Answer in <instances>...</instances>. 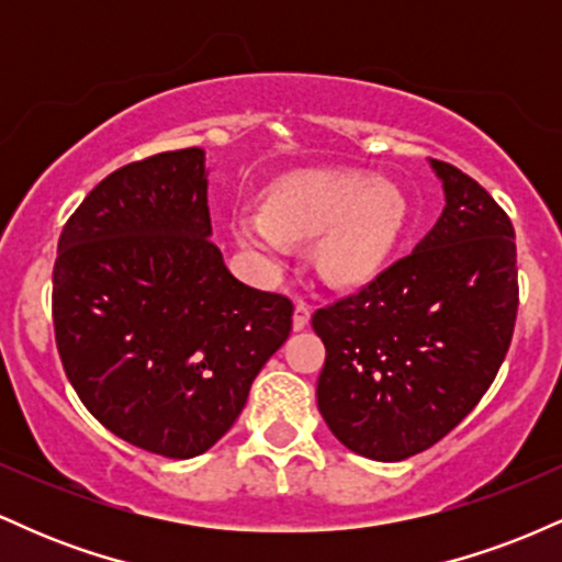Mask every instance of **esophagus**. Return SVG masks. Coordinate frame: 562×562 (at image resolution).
<instances>
[{"label": "esophagus", "instance_id": "esophagus-1", "mask_svg": "<svg viewBox=\"0 0 562 562\" xmlns=\"http://www.w3.org/2000/svg\"><path fill=\"white\" fill-rule=\"evenodd\" d=\"M308 319H312V308H308L303 301H299L293 312V330H303V327L308 325Z\"/></svg>", "mask_w": 562, "mask_h": 562}]
</instances>
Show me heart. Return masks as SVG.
<instances>
[{
    "instance_id": "obj_1",
    "label": "heart",
    "mask_w": 562,
    "mask_h": 562,
    "mask_svg": "<svg viewBox=\"0 0 562 562\" xmlns=\"http://www.w3.org/2000/svg\"><path fill=\"white\" fill-rule=\"evenodd\" d=\"M404 222V195L385 179L299 171L269 187L263 211H237L232 232L263 269H280L293 240L319 237V272L338 285H357L383 267Z\"/></svg>"
}]
</instances>
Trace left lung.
Wrapping results in <instances>:
<instances>
[{
  "label": "left lung",
  "mask_w": 562,
  "mask_h": 562,
  "mask_svg": "<svg viewBox=\"0 0 562 562\" xmlns=\"http://www.w3.org/2000/svg\"><path fill=\"white\" fill-rule=\"evenodd\" d=\"M443 205L409 256L314 312L327 348L317 406L357 454L398 462L457 428L494 383L518 314L515 229L483 187L443 160Z\"/></svg>",
  "instance_id": "obj_1"
}]
</instances>
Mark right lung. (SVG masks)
<instances>
[{
	"instance_id": "add662e5",
	"label": "right lung",
	"mask_w": 562,
	"mask_h": 562,
	"mask_svg": "<svg viewBox=\"0 0 562 562\" xmlns=\"http://www.w3.org/2000/svg\"><path fill=\"white\" fill-rule=\"evenodd\" d=\"M293 303L229 272L211 243L205 150L113 171L63 227L53 319L63 370L132 447L203 454L288 340Z\"/></svg>"
}]
</instances>
